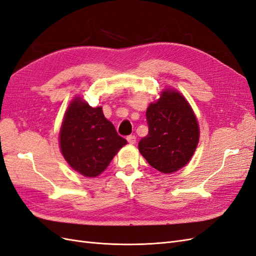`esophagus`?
<instances>
[{
    "label": "esophagus",
    "instance_id": "34e87169",
    "mask_svg": "<svg viewBox=\"0 0 256 256\" xmlns=\"http://www.w3.org/2000/svg\"><path fill=\"white\" fill-rule=\"evenodd\" d=\"M127 141H128V143L130 144V145H132V144H134L136 143V136H127Z\"/></svg>",
    "mask_w": 256,
    "mask_h": 256
}]
</instances>
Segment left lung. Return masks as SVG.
I'll use <instances>...</instances> for the list:
<instances>
[{"mask_svg":"<svg viewBox=\"0 0 256 256\" xmlns=\"http://www.w3.org/2000/svg\"><path fill=\"white\" fill-rule=\"evenodd\" d=\"M148 134L138 142V150L162 173L184 166L194 154L200 138L198 120L189 102L175 90L162 92L146 111Z\"/></svg>","mask_w":256,"mask_h":256,"instance_id":"8db88e82","label":"left lung"}]
</instances>
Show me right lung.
<instances>
[{
  "label": "right lung",
  "instance_id": "add662e5",
  "mask_svg": "<svg viewBox=\"0 0 256 256\" xmlns=\"http://www.w3.org/2000/svg\"><path fill=\"white\" fill-rule=\"evenodd\" d=\"M126 144L104 118L102 106L92 108L79 97L68 106L60 131V146L74 171L86 177L98 176Z\"/></svg>",
  "mask_w": 256,
  "mask_h": 256
}]
</instances>
